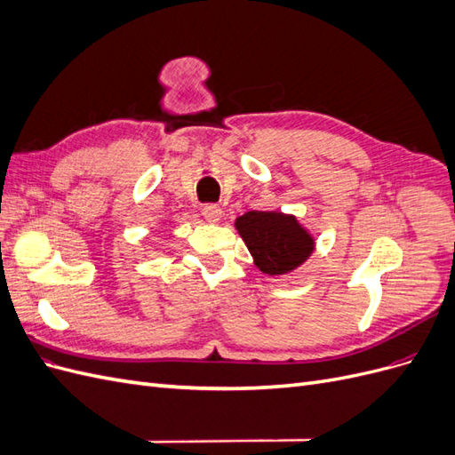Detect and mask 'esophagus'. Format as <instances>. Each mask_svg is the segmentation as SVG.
I'll list each match as a JSON object with an SVG mask.
<instances>
[{"instance_id": "esophagus-1", "label": "esophagus", "mask_w": 455, "mask_h": 455, "mask_svg": "<svg viewBox=\"0 0 455 455\" xmlns=\"http://www.w3.org/2000/svg\"><path fill=\"white\" fill-rule=\"evenodd\" d=\"M203 216H204L206 222L216 224V222H220V220H222V209H220L218 204H206V206H203Z\"/></svg>"}]
</instances>
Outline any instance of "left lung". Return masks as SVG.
I'll return each mask as SVG.
<instances>
[{
    "label": "left lung",
    "mask_w": 455,
    "mask_h": 455,
    "mask_svg": "<svg viewBox=\"0 0 455 455\" xmlns=\"http://www.w3.org/2000/svg\"><path fill=\"white\" fill-rule=\"evenodd\" d=\"M235 228L254 258V266L267 275L294 271L315 249L311 233L292 214L251 211L235 220Z\"/></svg>",
    "instance_id": "obj_1"
}]
</instances>
